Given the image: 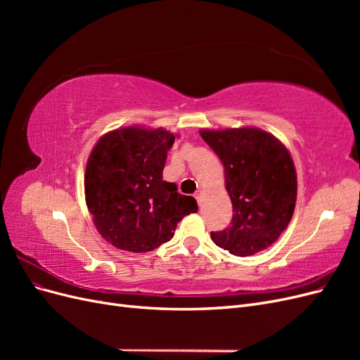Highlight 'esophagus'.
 <instances>
[{
  "mask_svg": "<svg viewBox=\"0 0 360 360\" xmlns=\"http://www.w3.org/2000/svg\"><path fill=\"white\" fill-rule=\"evenodd\" d=\"M195 198H197L198 204H201V202H202V192H201V191H198L197 193H195Z\"/></svg>",
  "mask_w": 360,
  "mask_h": 360,
  "instance_id": "1",
  "label": "esophagus"
}]
</instances>
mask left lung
<instances>
[{"instance_id": "1", "label": "left lung", "mask_w": 360, "mask_h": 360, "mask_svg": "<svg viewBox=\"0 0 360 360\" xmlns=\"http://www.w3.org/2000/svg\"><path fill=\"white\" fill-rule=\"evenodd\" d=\"M200 135L222 162L234 212L231 226L212 233V240L237 257L271 246L296 207L297 176L288 150L257 127L202 129Z\"/></svg>"}]
</instances>
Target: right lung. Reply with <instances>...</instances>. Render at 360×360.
<instances>
[{
	"mask_svg": "<svg viewBox=\"0 0 360 360\" xmlns=\"http://www.w3.org/2000/svg\"><path fill=\"white\" fill-rule=\"evenodd\" d=\"M174 136L129 126L103 135L86 160L85 201L97 231L112 246L148 252L171 240L177 224L198 210L195 198L162 180Z\"/></svg>",
	"mask_w": 360,
	"mask_h": 360,
	"instance_id": "add662e5",
	"label": "right lung"
}]
</instances>
